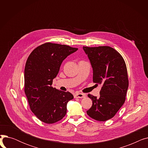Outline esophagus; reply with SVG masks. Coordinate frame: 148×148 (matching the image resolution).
<instances>
[{
    "label": "esophagus",
    "instance_id": "34e87169",
    "mask_svg": "<svg viewBox=\"0 0 148 148\" xmlns=\"http://www.w3.org/2000/svg\"><path fill=\"white\" fill-rule=\"evenodd\" d=\"M86 97V94H82V93H76L74 95L75 98H83Z\"/></svg>",
    "mask_w": 148,
    "mask_h": 148
}]
</instances>
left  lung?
I'll return each instance as SVG.
<instances>
[{"instance_id": "1", "label": "left lung", "mask_w": 148, "mask_h": 148, "mask_svg": "<svg viewBox=\"0 0 148 148\" xmlns=\"http://www.w3.org/2000/svg\"><path fill=\"white\" fill-rule=\"evenodd\" d=\"M93 69V82L101 84L99 97L90 94L92 106L87 114L98 121L112 118L125 103L128 88L125 62L121 54L108 46L83 47Z\"/></svg>"}]
</instances>
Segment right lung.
Wrapping results in <instances>:
<instances>
[{"instance_id": "right-lung-1", "label": "right lung", "mask_w": 148, "mask_h": 148, "mask_svg": "<svg viewBox=\"0 0 148 148\" xmlns=\"http://www.w3.org/2000/svg\"><path fill=\"white\" fill-rule=\"evenodd\" d=\"M78 49L66 45L45 43L30 53L25 68V92L31 110L46 123L61 120L66 105L74 98L69 92L53 88L63 60Z\"/></svg>"}]
</instances>
